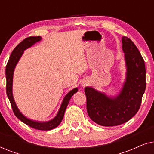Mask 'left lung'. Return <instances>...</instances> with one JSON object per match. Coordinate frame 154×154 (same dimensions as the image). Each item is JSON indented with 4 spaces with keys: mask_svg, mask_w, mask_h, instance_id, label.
<instances>
[{
    "mask_svg": "<svg viewBox=\"0 0 154 154\" xmlns=\"http://www.w3.org/2000/svg\"><path fill=\"white\" fill-rule=\"evenodd\" d=\"M122 43L128 69L119 95L110 98L92 88H85L88 116L94 123L106 127L121 125L131 119L140 109L146 89L144 59L128 37H122Z\"/></svg>",
    "mask_w": 154,
    "mask_h": 154,
    "instance_id": "obj_1",
    "label": "left lung"
}]
</instances>
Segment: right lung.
<instances>
[{"mask_svg": "<svg viewBox=\"0 0 154 154\" xmlns=\"http://www.w3.org/2000/svg\"><path fill=\"white\" fill-rule=\"evenodd\" d=\"M41 37L40 36H31L26 38L23 40L20 43H19L13 50V51L12 52L11 55L10 57L5 69L6 81H7V84H6V93H7L8 97L10 102V104H11L12 111H13L14 115L21 121H22L23 123L26 124L27 125L30 126V127L33 128H35L36 130H50L57 127L61 122H62L63 118H64L65 110H66L67 105L69 104V100H70L71 97L73 95V94L78 91L77 88H74V89H73L66 94L64 99V100H63V102L62 105H61L60 111H59L57 116L54 119H52V121L45 122V123H39V122L31 121V120L26 119V117L24 116L20 113V111H19V109L16 106L12 92V77H13L14 69L15 68L16 64H17L21 56L23 54V52H24V50L31 47V45L36 43V42L41 41Z\"/></svg>", "mask_w": 154, "mask_h": 154, "instance_id": "right-lung-1", "label": "right lung"}]
</instances>
